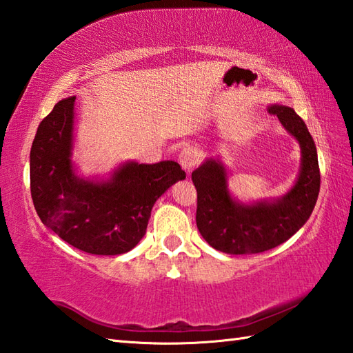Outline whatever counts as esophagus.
Masks as SVG:
<instances>
[{"instance_id":"34e87169","label":"esophagus","mask_w":353,"mask_h":353,"mask_svg":"<svg viewBox=\"0 0 353 353\" xmlns=\"http://www.w3.org/2000/svg\"><path fill=\"white\" fill-rule=\"evenodd\" d=\"M198 160H199L198 151L193 150V148H190V146L184 148V150L179 152V155H178V161H179V164H181L185 172H190L194 164L198 163Z\"/></svg>"}]
</instances>
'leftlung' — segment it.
I'll return each mask as SVG.
<instances>
[{
  "instance_id": "1",
  "label": "left lung",
  "mask_w": 353,
  "mask_h": 353,
  "mask_svg": "<svg viewBox=\"0 0 353 353\" xmlns=\"http://www.w3.org/2000/svg\"><path fill=\"white\" fill-rule=\"evenodd\" d=\"M283 127L301 146V170L284 196L243 203L231 196L228 174L221 160L207 159L192 172L198 192L196 225L210 246L231 255L260 254L276 248L308 221L320 190L316 143L292 107L272 104Z\"/></svg>"
}]
</instances>
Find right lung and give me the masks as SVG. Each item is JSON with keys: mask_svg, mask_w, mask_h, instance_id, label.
I'll return each instance as SVG.
<instances>
[{"mask_svg": "<svg viewBox=\"0 0 353 353\" xmlns=\"http://www.w3.org/2000/svg\"><path fill=\"white\" fill-rule=\"evenodd\" d=\"M75 97L41 122L30 151V189L37 216L70 246L119 255L146 232L155 201L185 178L176 161H125L107 179L78 176L72 161Z\"/></svg>", "mask_w": 353, "mask_h": 353, "instance_id": "add662e5", "label": "right lung"}]
</instances>
